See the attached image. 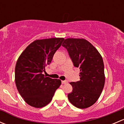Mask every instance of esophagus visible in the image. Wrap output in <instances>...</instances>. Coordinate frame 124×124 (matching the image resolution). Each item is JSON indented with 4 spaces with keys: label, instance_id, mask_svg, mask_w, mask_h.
Returning <instances> with one entry per match:
<instances>
[{
    "label": "esophagus",
    "instance_id": "esophagus-1",
    "mask_svg": "<svg viewBox=\"0 0 124 124\" xmlns=\"http://www.w3.org/2000/svg\"><path fill=\"white\" fill-rule=\"evenodd\" d=\"M68 83V82L66 80H63V81H62V84H67V83Z\"/></svg>",
    "mask_w": 124,
    "mask_h": 124
}]
</instances>
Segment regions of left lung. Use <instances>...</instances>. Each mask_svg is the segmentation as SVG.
Returning a JSON list of instances; mask_svg holds the SVG:
<instances>
[{"instance_id": "left-lung-1", "label": "left lung", "mask_w": 124, "mask_h": 124, "mask_svg": "<svg viewBox=\"0 0 124 124\" xmlns=\"http://www.w3.org/2000/svg\"><path fill=\"white\" fill-rule=\"evenodd\" d=\"M74 67L80 68V80L71 82L68 98L77 108L92 106L100 96L105 83L103 60L97 49L85 39L67 38L62 45Z\"/></svg>"}]
</instances>
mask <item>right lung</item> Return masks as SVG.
I'll return each mask as SVG.
<instances>
[{"instance_id": "1", "label": "right lung", "mask_w": 124, "mask_h": 124, "mask_svg": "<svg viewBox=\"0 0 124 124\" xmlns=\"http://www.w3.org/2000/svg\"><path fill=\"white\" fill-rule=\"evenodd\" d=\"M63 38L38 39L30 44L21 54L15 68L17 90L27 104L36 108L48 104L61 85L59 79L42 74L61 47Z\"/></svg>"}]
</instances>
